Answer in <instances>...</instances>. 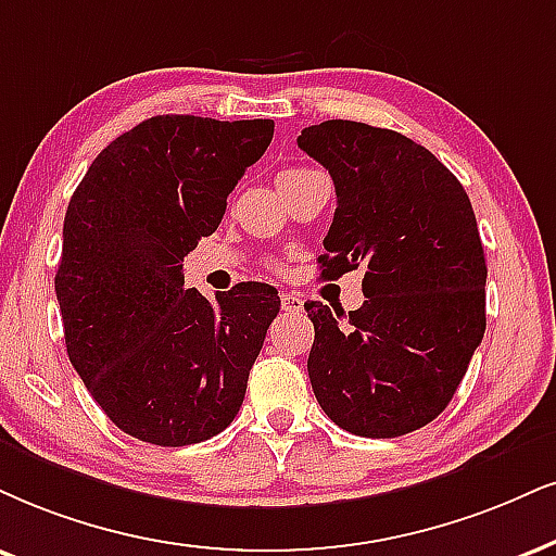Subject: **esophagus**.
<instances>
[{"instance_id": "esophagus-1", "label": "esophagus", "mask_w": 556, "mask_h": 556, "mask_svg": "<svg viewBox=\"0 0 556 556\" xmlns=\"http://www.w3.org/2000/svg\"><path fill=\"white\" fill-rule=\"evenodd\" d=\"M280 306H283L286 314H299L301 309H304V299H301L299 293L286 291V293H280Z\"/></svg>"}]
</instances>
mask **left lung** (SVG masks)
<instances>
[{"label": "left lung", "instance_id": "8db88e82", "mask_svg": "<svg viewBox=\"0 0 556 556\" xmlns=\"http://www.w3.org/2000/svg\"><path fill=\"white\" fill-rule=\"evenodd\" d=\"M299 147L330 169L338 208L321 278L363 270L366 301H306V361L319 407L363 438H396L448 407L484 338L482 239L467 190L407 136L355 121L304 128Z\"/></svg>", "mask_w": 556, "mask_h": 556}]
</instances>
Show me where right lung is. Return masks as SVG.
<instances>
[{
  "label": "right lung",
  "mask_w": 556,
  "mask_h": 556,
  "mask_svg": "<svg viewBox=\"0 0 556 556\" xmlns=\"http://www.w3.org/2000/svg\"><path fill=\"white\" fill-rule=\"evenodd\" d=\"M273 128L154 115L108 143L68 201L53 280L68 361L143 443L208 441L242 407L278 291L247 280L211 301L185 289L182 257L218 229Z\"/></svg>",
  "instance_id": "1"
}]
</instances>
